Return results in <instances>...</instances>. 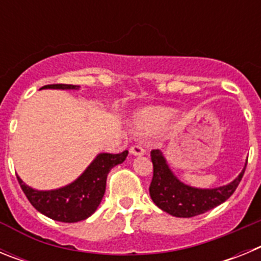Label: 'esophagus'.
<instances>
[{"label":"esophagus","mask_w":261,"mask_h":261,"mask_svg":"<svg viewBox=\"0 0 261 261\" xmlns=\"http://www.w3.org/2000/svg\"><path fill=\"white\" fill-rule=\"evenodd\" d=\"M129 153L132 154V155H144L145 150L144 147L140 146V145H133V146L129 149Z\"/></svg>","instance_id":"1"}]
</instances>
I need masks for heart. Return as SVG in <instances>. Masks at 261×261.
I'll return each instance as SVG.
<instances>
[{
  "label": "heart",
  "instance_id": "b5f03b06",
  "mask_svg": "<svg viewBox=\"0 0 261 261\" xmlns=\"http://www.w3.org/2000/svg\"><path fill=\"white\" fill-rule=\"evenodd\" d=\"M174 111L165 107H147L135 115L132 126L138 135H153L162 130L174 117Z\"/></svg>",
  "mask_w": 261,
  "mask_h": 261
}]
</instances>
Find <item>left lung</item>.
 <instances>
[{
    "label": "left lung",
    "mask_w": 261,
    "mask_h": 261,
    "mask_svg": "<svg viewBox=\"0 0 261 261\" xmlns=\"http://www.w3.org/2000/svg\"><path fill=\"white\" fill-rule=\"evenodd\" d=\"M153 179L149 192L154 204L166 213L180 218L199 216L216 208L234 193L243 177L244 168L231 183L217 188H196L184 184L168 167L167 161L161 150H151Z\"/></svg>",
    "instance_id": "1"
}]
</instances>
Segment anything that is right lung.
<instances>
[{"instance_id":"1","label":"right lung","mask_w":261,"mask_h":261,"mask_svg":"<svg viewBox=\"0 0 261 261\" xmlns=\"http://www.w3.org/2000/svg\"><path fill=\"white\" fill-rule=\"evenodd\" d=\"M75 85H47L41 89L77 90ZM128 150L119 154L100 153L73 183L52 191H38L18 181L31 205L41 214L59 222H78L89 218L102 201L111 168L125 161Z\"/></svg>"}]
</instances>
